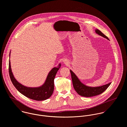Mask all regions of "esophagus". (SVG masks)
<instances>
[{"mask_svg":"<svg viewBox=\"0 0 127 127\" xmlns=\"http://www.w3.org/2000/svg\"><path fill=\"white\" fill-rule=\"evenodd\" d=\"M63 62H64V63L65 64H66V65L69 64V61H68V60L67 59H64V60H63Z\"/></svg>","mask_w":127,"mask_h":127,"instance_id":"1","label":"esophagus"}]
</instances>
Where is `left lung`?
Returning a JSON list of instances; mask_svg holds the SVG:
<instances>
[{"instance_id": "left-lung-1", "label": "left lung", "mask_w": 127, "mask_h": 127, "mask_svg": "<svg viewBox=\"0 0 127 127\" xmlns=\"http://www.w3.org/2000/svg\"><path fill=\"white\" fill-rule=\"evenodd\" d=\"M95 32L99 35L106 38L108 40H109L107 36L103 34L98 29H95ZM70 70L71 77L72 82L73 88L76 93L84 97H92L103 93L111 85L112 82H110L108 84L104 85L99 87H90L82 83L80 80L78 79L76 74L72 71Z\"/></svg>"}]
</instances>
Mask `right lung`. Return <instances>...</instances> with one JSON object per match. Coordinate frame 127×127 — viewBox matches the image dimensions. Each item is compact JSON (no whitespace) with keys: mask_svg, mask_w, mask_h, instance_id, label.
I'll return each mask as SVG.
<instances>
[{"mask_svg":"<svg viewBox=\"0 0 127 127\" xmlns=\"http://www.w3.org/2000/svg\"><path fill=\"white\" fill-rule=\"evenodd\" d=\"M61 67L59 63L57 67L53 68L49 72L44 83L38 87H28L18 82L12 72L11 62L9 61V71L11 80L18 91L24 96L36 101H43L50 98L54 90V79L57 71Z\"/></svg>","mask_w":127,"mask_h":127,"instance_id":"right-lung-1","label":"right lung"}]
</instances>
